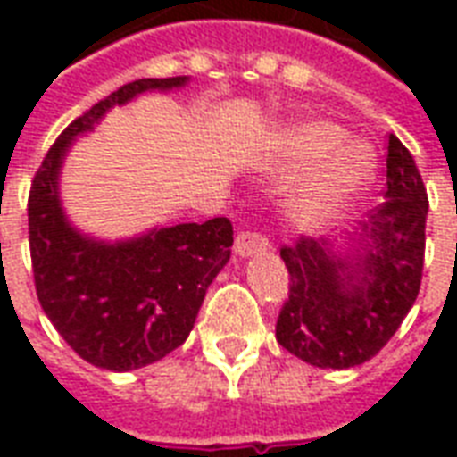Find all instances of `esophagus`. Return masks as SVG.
I'll return each instance as SVG.
<instances>
[{
    "mask_svg": "<svg viewBox=\"0 0 457 457\" xmlns=\"http://www.w3.org/2000/svg\"><path fill=\"white\" fill-rule=\"evenodd\" d=\"M235 254L237 257H252V254H262V252H267L271 249L269 245V239L264 235H259V232H239L237 237H235Z\"/></svg>",
    "mask_w": 457,
    "mask_h": 457,
    "instance_id": "34e87169",
    "label": "esophagus"
}]
</instances>
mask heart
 I'll use <instances>...</instances> for the list:
<instances>
[{
  "mask_svg": "<svg viewBox=\"0 0 457 457\" xmlns=\"http://www.w3.org/2000/svg\"><path fill=\"white\" fill-rule=\"evenodd\" d=\"M317 169L288 198V215L301 229L333 225L372 180L377 159L360 141H345L330 121H311L288 134L281 151V173Z\"/></svg>",
  "mask_w": 457,
  "mask_h": 457,
  "instance_id": "1",
  "label": "heart"
}]
</instances>
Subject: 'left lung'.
I'll use <instances>...</instances> for the list:
<instances>
[{"mask_svg": "<svg viewBox=\"0 0 457 457\" xmlns=\"http://www.w3.org/2000/svg\"><path fill=\"white\" fill-rule=\"evenodd\" d=\"M428 198L402 141L389 134L386 190L343 245L301 237L281 249L291 274L277 340L320 370L372 360L399 330L421 288Z\"/></svg>", "mask_w": 457, "mask_h": 457, "instance_id": "8db88e82", "label": "left lung"}]
</instances>
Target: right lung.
<instances>
[{
    "label": "right lung",
    "instance_id": "right-lung-1",
    "mask_svg": "<svg viewBox=\"0 0 457 457\" xmlns=\"http://www.w3.org/2000/svg\"><path fill=\"white\" fill-rule=\"evenodd\" d=\"M183 85L188 75L144 78L93 104L55 139L29 193V245L41 308L85 362L110 372L159 362L186 343L205 291L229 262L232 225L212 218L117 242L93 237L65 215L61 170L75 139L112 107Z\"/></svg>",
    "mask_w": 457,
    "mask_h": 457
}]
</instances>
